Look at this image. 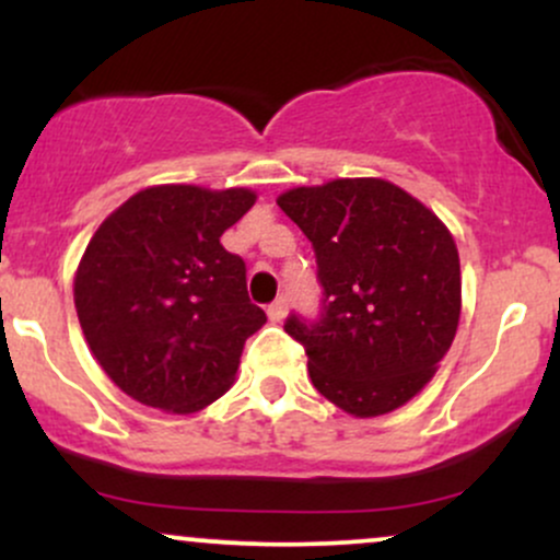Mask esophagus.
Returning a JSON list of instances; mask_svg holds the SVG:
<instances>
[{
    "label": "esophagus",
    "instance_id": "1",
    "mask_svg": "<svg viewBox=\"0 0 560 560\" xmlns=\"http://www.w3.org/2000/svg\"><path fill=\"white\" fill-rule=\"evenodd\" d=\"M287 316V300L284 298H279V300H273L271 305H268V318L273 320V324H279L281 318Z\"/></svg>",
    "mask_w": 560,
    "mask_h": 560
}]
</instances>
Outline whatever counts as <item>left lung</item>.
<instances>
[{
    "label": "left lung",
    "mask_w": 560,
    "mask_h": 560,
    "mask_svg": "<svg viewBox=\"0 0 560 560\" xmlns=\"http://www.w3.org/2000/svg\"><path fill=\"white\" fill-rule=\"evenodd\" d=\"M276 202L311 240L324 287L316 318L284 324L313 387L361 419L400 408L458 329L460 260L445 223L384 178L298 186Z\"/></svg>",
    "instance_id": "obj_1"
}]
</instances>
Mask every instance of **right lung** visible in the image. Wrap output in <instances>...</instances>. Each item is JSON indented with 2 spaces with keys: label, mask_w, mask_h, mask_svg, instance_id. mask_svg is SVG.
I'll return each instance as SVG.
<instances>
[{
  "label": "right lung",
  "mask_w": 560,
  "mask_h": 560,
  "mask_svg": "<svg viewBox=\"0 0 560 560\" xmlns=\"http://www.w3.org/2000/svg\"><path fill=\"white\" fill-rule=\"evenodd\" d=\"M253 205L249 189L150 186L96 229L75 271V313L94 358L133 400L195 413L231 387L266 313L221 236Z\"/></svg>",
  "instance_id": "right-lung-1"
}]
</instances>
